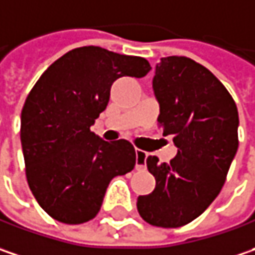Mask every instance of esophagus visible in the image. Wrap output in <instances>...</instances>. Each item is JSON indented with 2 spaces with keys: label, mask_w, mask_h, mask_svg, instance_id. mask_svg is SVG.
<instances>
[{
  "label": "esophagus",
  "mask_w": 255,
  "mask_h": 255,
  "mask_svg": "<svg viewBox=\"0 0 255 255\" xmlns=\"http://www.w3.org/2000/svg\"><path fill=\"white\" fill-rule=\"evenodd\" d=\"M145 160H147V152L142 149H135V168L137 170L145 168Z\"/></svg>",
  "instance_id": "obj_1"
}]
</instances>
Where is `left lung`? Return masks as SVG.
<instances>
[{"label": "left lung", "instance_id": "left-lung-1", "mask_svg": "<svg viewBox=\"0 0 255 255\" xmlns=\"http://www.w3.org/2000/svg\"><path fill=\"white\" fill-rule=\"evenodd\" d=\"M158 128L178 152L170 162L147 157L155 188L139 195V216L151 226L183 227L220 194L238 148V111L227 88L210 70L187 57H165L155 67Z\"/></svg>", "mask_w": 255, "mask_h": 255}]
</instances>
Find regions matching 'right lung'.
I'll return each mask as SVG.
<instances>
[{
	"label": "right lung",
	"mask_w": 255,
	"mask_h": 255,
	"mask_svg": "<svg viewBox=\"0 0 255 255\" xmlns=\"http://www.w3.org/2000/svg\"><path fill=\"white\" fill-rule=\"evenodd\" d=\"M149 70L145 58L81 47L52 62L29 91L19 131L25 175L35 200L54 220H93L110 181L134 168L131 142H108L90 127L107 108L116 80L141 78Z\"/></svg>",
	"instance_id": "obj_1"
}]
</instances>
